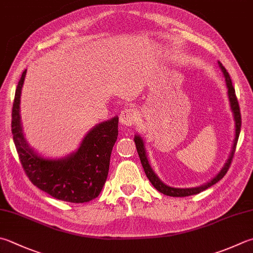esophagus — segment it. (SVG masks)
I'll use <instances>...</instances> for the list:
<instances>
[{
  "mask_svg": "<svg viewBox=\"0 0 253 253\" xmlns=\"http://www.w3.org/2000/svg\"><path fill=\"white\" fill-rule=\"evenodd\" d=\"M137 114L134 109H126L120 113V125L123 126H131L136 122Z\"/></svg>",
  "mask_w": 253,
  "mask_h": 253,
  "instance_id": "1",
  "label": "esophagus"
}]
</instances>
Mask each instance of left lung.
I'll use <instances>...</instances> for the list:
<instances>
[{
    "label": "left lung",
    "instance_id": "8db88e82",
    "mask_svg": "<svg viewBox=\"0 0 253 253\" xmlns=\"http://www.w3.org/2000/svg\"><path fill=\"white\" fill-rule=\"evenodd\" d=\"M218 65H219V68H220L221 71H222L223 77H225V82H226V85H227V89H228L227 93H228V99H229V102H230V110L232 112L233 120H235V139H233L230 154H229V156H228L226 163L223 164L222 169L219 170V173L215 176V177L211 178L206 184H204L202 186H198V187L177 188V187H171V186L166 185L165 183L162 182L159 176L155 174V171L153 170V169H152V166H151L150 162H149V159H147V153H146L144 141H143L141 135H139V134L134 135V143H135L137 153H139L141 163H142L143 169H144V171H145V174L147 176V178H149V180L152 183V185H153L160 193L164 194V195H168V196L186 197V196H190V195L199 194L201 192H203V190L209 188L211 186L215 185L217 182H219V180H220L223 177V176L226 175L227 170H228V169H229V166L231 164L232 157H233V154H235V150H236V146H237V142H238V139H239V134H240L241 114H240L239 103H238V100H237V97H236V91H235V88H233V85H232L230 76H229V74H228V71L226 70V68L223 67L220 61H218Z\"/></svg>",
    "mask_w": 253,
    "mask_h": 253
}]
</instances>
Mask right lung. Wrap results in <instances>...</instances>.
I'll return each mask as SVG.
<instances>
[{
    "label": "right lung",
    "instance_id": "obj_1",
    "mask_svg": "<svg viewBox=\"0 0 253 253\" xmlns=\"http://www.w3.org/2000/svg\"><path fill=\"white\" fill-rule=\"evenodd\" d=\"M24 70L12 109V133L23 169L31 182L56 199L87 203L99 196L106 183L110 156L118 137L119 118L94 126L77 150L60 159L45 157L28 144L21 121V93Z\"/></svg>",
    "mask_w": 253,
    "mask_h": 253
}]
</instances>
